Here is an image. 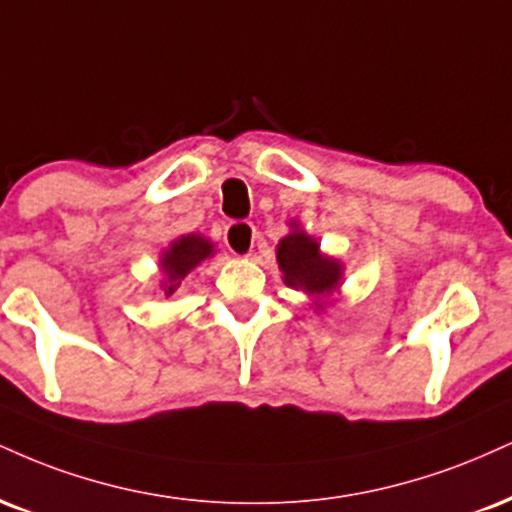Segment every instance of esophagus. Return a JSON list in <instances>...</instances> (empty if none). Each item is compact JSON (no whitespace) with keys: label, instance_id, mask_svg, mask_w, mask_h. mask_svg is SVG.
<instances>
[{"label":"esophagus","instance_id":"esophagus-1","mask_svg":"<svg viewBox=\"0 0 512 512\" xmlns=\"http://www.w3.org/2000/svg\"><path fill=\"white\" fill-rule=\"evenodd\" d=\"M224 240H226V245H229L231 252L250 257L252 250H255L257 229L250 224V221H231L224 231Z\"/></svg>","mask_w":512,"mask_h":512}]
</instances>
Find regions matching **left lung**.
Listing matches in <instances>:
<instances>
[{
    "label": "left lung",
    "mask_w": 512,
    "mask_h": 512,
    "mask_svg": "<svg viewBox=\"0 0 512 512\" xmlns=\"http://www.w3.org/2000/svg\"><path fill=\"white\" fill-rule=\"evenodd\" d=\"M291 226L293 231L281 238L279 248H276V262L283 272V281L286 286L300 288L312 298L322 300L341 286L343 264L334 257L322 255L317 240L300 231L298 224Z\"/></svg>",
    "instance_id": "left-lung-1"
}]
</instances>
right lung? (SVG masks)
Masks as SVG:
<instances>
[{
    "label": "right lung",
    "instance_id": "right-lung-1",
    "mask_svg": "<svg viewBox=\"0 0 512 512\" xmlns=\"http://www.w3.org/2000/svg\"><path fill=\"white\" fill-rule=\"evenodd\" d=\"M214 255V245L207 238L195 236H181L169 245L159 257V267L164 272V295H174L181 286V281L200 267L202 262H207Z\"/></svg>",
    "mask_w": 512,
    "mask_h": 512
}]
</instances>
